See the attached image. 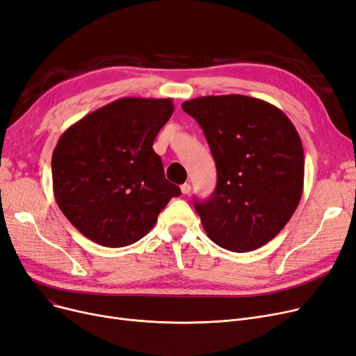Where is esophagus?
Returning a JSON list of instances; mask_svg holds the SVG:
<instances>
[{"instance_id":"obj_1","label":"esophagus","mask_w":356,"mask_h":356,"mask_svg":"<svg viewBox=\"0 0 356 356\" xmlns=\"http://www.w3.org/2000/svg\"><path fill=\"white\" fill-rule=\"evenodd\" d=\"M180 191H181V193H183V195H189V193H191V191H192L191 183H183L181 186H180Z\"/></svg>"}]
</instances>
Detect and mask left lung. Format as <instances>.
<instances>
[{"instance_id":"obj_1","label":"left lung","mask_w":356,"mask_h":356,"mask_svg":"<svg viewBox=\"0 0 356 356\" xmlns=\"http://www.w3.org/2000/svg\"><path fill=\"white\" fill-rule=\"evenodd\" d=\"M181 109L202 128L216 164V188L195 200L208 237L229 252L269 243L296 212L304 188L301 138L276 106L249 96H204Z\"/></svg>"}]
</instances>
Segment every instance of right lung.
I'll use <instances>...</instances> for the list:
<instances>
[{
  "label": "right lung",
  "instance_id": "1",
  "mask_svg": "<svg viewBox=\"0 0 356 356\" xmlns=\"http://www.w3.org/2000/svg\"><path fill=\"white\" fill-rule=\"evenodd\" d=\"M172 99L123 97L75 122L52 154L54 195L83 236L104 247L141 240L180 189L152 149Z\"/></svg>",
  "mask_w": 356,
  "mask_h": 356
}]
</instances>
